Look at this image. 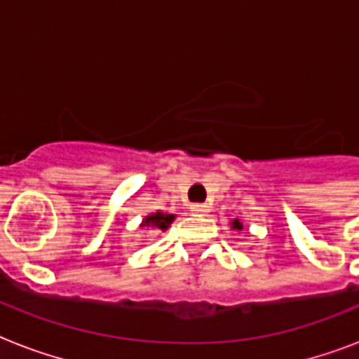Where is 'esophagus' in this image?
<instances>
[{
    "mask_svg": "<svg viewBox=\"0 0 359 359\" xmlns=\"http://www.w3.org/2000/svg\"><path fill=\"white\" fill-rule=\"evenodd\" d=\"M191 210L197 214H207L210 208H208L207 203H196V205H191Z\"/></svg>",
    "mask_w": 359,
    "mask_h": 359,
    "instance_id": "1",
    "label": "esophagus"
}]
</instances>
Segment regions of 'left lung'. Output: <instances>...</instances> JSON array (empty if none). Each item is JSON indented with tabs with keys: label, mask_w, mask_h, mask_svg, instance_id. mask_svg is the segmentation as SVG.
<instances>
[{
	"label": "left lung",
	"mask_w": 359,
	"mask_h": 359,
	"mask_svg": "<svg viewBox=\"0 0 359 359\" xmlns=\"http://www.w3.org/2000/svg\"><path fill=\"white\" fill-rule=\"evenodd\" d=\"M233 229H242V224H240L238 219H235V222H233Z\"/></svg>",
	"instance_id": "1"
}]
</instances>
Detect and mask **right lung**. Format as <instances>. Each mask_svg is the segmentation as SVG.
<instances>
[{"instance_id": "obj_1", "label": "right lung", "mask_w": 359, "mask_h": 359, "mask_svg": "<svg viewBox=\"0 0 359 359\" xmlns=\"http://www.w3.org/2000/svg\"><path fill=\"white\" fill-rule=\"evenodd\" d=\"M173 214H163V212H154L151 216H147L143 225L145 227H152V229H158V231H165L171 225L173 222Z\"/></svg>"}]
</instances>
